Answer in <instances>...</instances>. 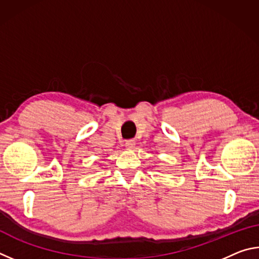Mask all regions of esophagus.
Here are the masks:
<instances>
[{"label": "esophagus", "mask_w": 259, "mask_h": 259, "mask_svg": "<svg viewBox=\"0 0 259 259\" xmlns=\"http://www.w3.org/2000/svg\"><path fill=\"white\" fill-rule=\"evenodd\" d=\"M135 145H136V142H135L134 139L126 140V142H125V146H126V148H129V150H133V148L135 147Z\"/></svg>", "instance_id": "obj_1"}]
</instances>
